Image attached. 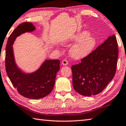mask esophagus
I'll list each match as a JSON object with an SVG mask.
<instances>
[{"label":"esophagus","mask_w":126,"mask_h":126,"mask_svg":"<svg viewBox=\"0 0 126 126\" xmlns=\"http://www.w3.org/2000/svg\"><path fill=\"white\" fill-rule=\"evenodd\" d=\"M62 64L64 66H65V65H67L68 64V62L67 61V60H64L62 62Z\"/></svg>","instance_id":"34e87169"}]
</instances>
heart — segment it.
Masks as SVG:
<instances>
[{
	"label": "heart",
	"instance_id": "heart-1",
	"mask_svg": "<svg viewBox=\"0 0 126 126\" xmlns=\"http://www.w3.org/2000/svg\"><path fill=\"white\" fill-rule=\"evenodd\" d=\"M65 44L76 43L70 50V56L75 60H79L90 55L97 45V40L90 35L89 31L83 30L66 39Z\"/></svg>",
	"mask_w": 126,
	"mask_h": 126
}]
</instances>
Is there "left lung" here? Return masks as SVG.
<instances>
[{
    "label": "left lung",
    "instance_id": "1",
    "mask_svg": "<svg viewBox=\"0 0 126 126\" xmlns=\"http://www.w3.org/2000/svg\"><path fill=\"white\" fill-rule=\"evenodd\" d=\"M119 49L115 36H109L79 64L71 66L74 89L85 96L102 92L115 74Z\"/></svg>",
    "mask_w": 126,
    "mask_h": 126
}]
</instances>
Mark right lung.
Here are the masks:
<instances>
[{"mask_svg":"<svg viewBox=\"0 0 126 126\" xmlns=\"http://www.w3.org/2000/svg\"><path fill=\"white\" fill-rule=\"evenodd\" d=\"M35 30L32 23L25 22L12 32L6 47L5 66L8 77L20 95L29 98L39 99L49 95L54 87L56 74L60 70V60H45L36 71L26 73L16 63L13 47L17 37Z\"/></svg>","mask_w":126,"mask_h":126,"instance_id":"right-lung-1","label":"right lung"}]
</instances>
